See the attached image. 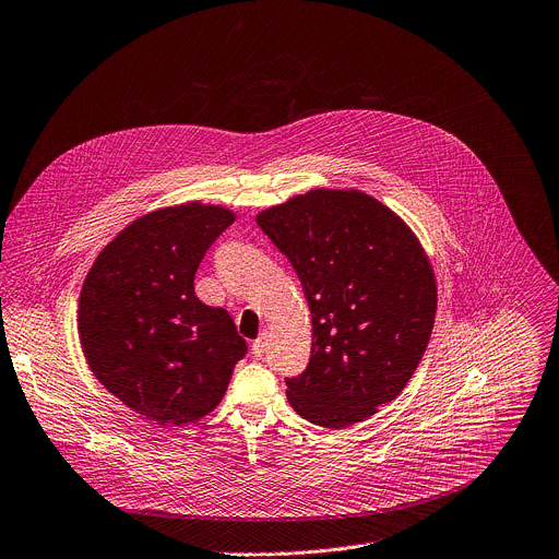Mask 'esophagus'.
I'll use <instances>...</instances> for the list:
<instances>
[{"label": "esophagus", "instance_id": "obj_1", "mask_svg": "<svg viewBox=\"0 0 559 559\" xmlns=\"http://www.w3.org/2000/svg\"><path fill=\"white\" fill-rule=\"evenodd\" d=\"M251 352H253V356H255V358H262V356L266 354V336H262V338L253 341V345H251Z\"/></svg>", "mask_w": 559, "mask_h": 559}]
</instances>
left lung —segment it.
I'll return each mask as SVG.
<instances>
[{"mask_svg":"<svg viewBox=\"0 0 559 559\" xmlns=\"http://www.w3.org/2000/svg\"><path fill=\"white\" fill-rule=\"evenodd\" d=\"M290 260L310 308V362L286 380L308 421L369 419L415 373L437 312V280L415 231L356 188H312L255 216Z\"/></svg>","mask_w":559,"mask_h":559,"instance_id":"obj_1","label":"left lung"}]
</instances>
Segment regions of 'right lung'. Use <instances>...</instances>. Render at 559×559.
Segmentation results:
<instances>
[{"mask_svg":"<svg viewBox=\"0 0 559 559\" xmlns=\"http://www.w3.org/2000/svg\"><path fill=\"white\" fill-rule=\"evenodd\" d=\"M236 212L188 201L153 210L98 253L79 297V338L98 382L157 424H192L223 400L247 343L199 301L197 269Z\"/></svg>","mask_w":559,"mask_h":559,"instance_id":"1","label":"right lung"}]
</instances>
